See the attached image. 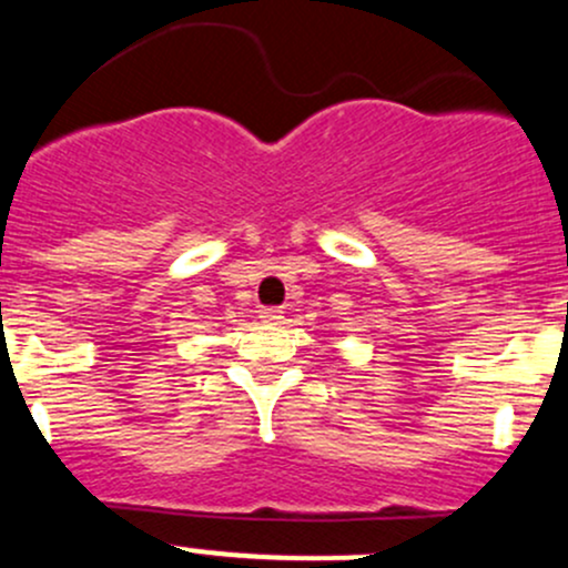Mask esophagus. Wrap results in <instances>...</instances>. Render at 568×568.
Masks as SVG:
<instances>
[{"instance_id": "1", "label": "esophagus", "mask_w": 568, "mask_h": 568, "mask_svg": "<svg viewBox=\"0 0 568 568\" xmlns=\"http://www.w3.org/2000/svg\"><path fill=\"white\" fill-rule=\"evenodd\" d=\"M261 321H264V323H280V321H283V310H280V307H264V310H261Z\"/></svg>"}]
</instances>
